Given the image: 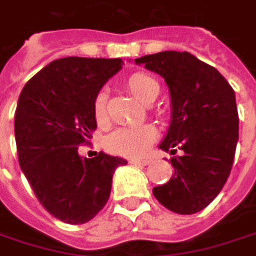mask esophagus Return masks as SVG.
Returning a JSON list of instances; mask_svg holds the SVG:
<instances>
[{
	"label": "esophagus",
	"mask_w": 256,
	"mask_h": 256,
	"mask_svg": "<svg viewBox=\"0 0 256 256\" xmlns=\"http://www.w3.org/2000/svg\"><path fill=\"white\" fill-rule=\"evenodd\" d=\"M132 164H140V166H146L150 164V160H142V158H130Z\"/></svg>",
	"instance_id": "1"
}]
</instances>
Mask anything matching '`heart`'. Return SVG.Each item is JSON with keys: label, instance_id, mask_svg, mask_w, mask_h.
Masks as SVG:
<instances>
[{"label": "heart", "instance_id": "b5f03b06", "mask_svg": "<svg viewBox=\"0 0 256 256\" xmlns=\"http://www.w3.org/2000/svg\"><path fill=\"white\" fill-rule=\"evenodd\" d=\"M126 86L130 93L144 104H151L160 93V84L154 77L134 72L126 78ZM93 114L98 123L106 118V93L100 90L93 99ZM157 130L151 124H140L133 128H122L114 130L105 139V148L117 156L138 157L142 156L150 145L156 140Z\"/></svg>", "mask_w": 256, "mask_h": 256}]
</instances>
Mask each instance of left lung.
Returning <instances> with one entry per match:
<instances>
[{
  "instance_id": "1",
  "label": "left lung",
  "mask_w": 256,
  "mask_h": 256,
  "mask_svg": "<svg viewBox=\"0 0 256 256\" xmlns=\"http://www.w3.org/2000/svg\"><path fill=\"white\" fill-rule=\"evenodd\" d=\"M164 78L172 120L160 144L175 169L169 182L154 186V197L169 210L191 215L204 209L222 190L238 140L234 90L214 66L188 52H160L134 59Z\"/></svg>"
}]
</instances>
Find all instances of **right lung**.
<instances>
[{
	"label": "right lung",
	"mask_w": 256,
	"mask_h": 256,
	"mask_svg": "<svg viewBox=\"0 0 256 256\" xmlns=\"http://www.w3.org/2000/svg\"><path fill=\"white\" fill-rule=\"evenodd\" d=\"M122 59L62 58L25 84L14 116L19 164L38 202L54 218L84 224L106 204L112 175L128 162L78 154L96 128L93 99L122 70Z\"/></svg>",
	"instance_id": "1"
}]
</instances>
